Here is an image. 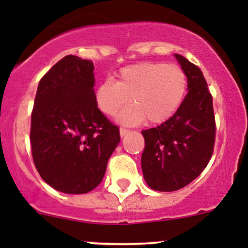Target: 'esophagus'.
I'll return each instance as SVG.
<instances>
[{"mask_svg":"<svg viewBox=\"0 0 248 248\" xmlns=\"http://www.w3.org/2000/svg\"><path fill=\"white\" fill-rule=\"evenodd\" d=\"M128 133H129V129H126V128H120L121 138H124V136L126 135V134H128Z\"/></svg>","mask_w":248,"mask_h":248,"instance_id":"34e87169","label":"esophagus"}]
</instances>
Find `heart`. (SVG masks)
Listing matches in <instances>:
<instances>
[{"label":"heart","instance_id":"obj_1","mask_svg":"<svg viewBox=\"0 0 248 248\" xmlns=\"http://www.w3.org/2000/svg\"><path fill=\"white\" fill-rule=\"evenodd\" d=\"M118 77V81L107 79L99 84L94 96L106 115H114L132 98L134 105L116 116L122 124H163L177 112L186 94V75L177 65L140 62L122 67Z\"/></svg>","mask_w":248,"mask_h":248}]
</instances>
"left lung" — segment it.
<instances>
[{
	"mask_svg": "<svg viewBox=\"0 0 248 248\" xmlns=\"http://www.w3.org/2000/svg\"><path fill=\"white\" fill-rule=\"evenodd\" d=\"M187 78V94L177 112L156 128L142 130L141 166L150 189L170 192L201 175L213 153L216 138L212 95L201 69L175 55Z\"/></svg>",
	"mask_w": 248,
	"mask_h": 248,
	"instance_id": "obj_1",
	"label": "left lung"
}]
</instances>
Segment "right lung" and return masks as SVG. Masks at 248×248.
I'll return each instance as SVG.
<instances>
[{"instance_id":"right-lung-1","label":"right lung","mask_w":248,"mask_h":248,"mask_svg":"<svg viewBox=\"0 0 248 248\" xmlns=\"http://www.w3.org/2000/svg\"><path fill=\"white\" fill-rule=\"evenodd\" d=\"M94 65L69 55L45 73L31 114L30 143L41 177L64 193H87L100 184L120 142L119 127L100 112Z\"/></svg>"}]
</instances>
